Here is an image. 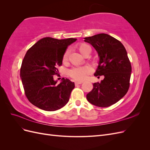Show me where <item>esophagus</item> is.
<instances>
[{"instance_id":"1","label":"esophagus","mask_w":150,"mask_h":150,"mask_svg":"<svg viewBox=\"0 0 150 150\" xmlns=\"http://www.w3.org/2000/svg\"><path fill=\"white\" fill-rule=\"evenodd\" d=\"M83 82L82 81H76L75 82V85H78V84H82Z\"/></svg>"}]
</instances>
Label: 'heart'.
Wrapping results in <instances>:
<instances>
[{
    "instance_id": "obj_1",
    "label": "heart",
    "mask_w": 150,
    "mask_h": 150,
    "mask_svg": "<svg viewBox=\"0 0 150 150\" xmlns=\"http://www.w3.org/2000/svg\"><path fill=\"white\" fill-rule=\"evenodd\" d=\"M79 52L83 54V56L89 51H91V47L88 44L86 43H81L78 46ZM69 49H67L65 51L64 55H63L62 60L63 62H67L69 58ZM91 73V68L87 66L83 67H73L68 71V74L71 78L74 79L76 81H83L87 76Z\"/></svg>"
}]
</instances>
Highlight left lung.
Listing matches in <instances>:
<instances>
[{
	"mask_svg": "<svg viewBox=\"0 0 150 150\" xmlns=\"http://www.w3.org/2000/svg\"><path fill=\"white\" fill-rule=\"evenodd\" d=\"M96 50L99 62L94 76H104L101 83H94L93 89L86 95L93 105L105 108L115 104L123 97L129 88L131 66L122 44L106 34L84 38Z\"/></svg>",
	"mask_w": 150,
	"mask_h": 150,
	"instance_id": "1",
	"label": "left lung"
}]
</instances>
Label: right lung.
I'll list each match as a JSON object with an SVG mask.
<instances>
[{
	"mask_svg": "<svg viewBox=\"0 0 150 150\" xmlns=\"http://www.w3.org/2000/svg\"><path fill=\"white\" fill-rule=\"evenodd\" d=\"M76 39H57L44 38L27 51L22 61L21 77L25 94L30 103L41 110L53 111L61 109L69 101L74 83L62 78L57 84L54 75L62 63L68 46Z\"/></svg>",
	"mask_w": 150,
	"mask_h": 150,
	"instance_id": "add662e5",
	"label": "right lung"
}]
</instances>
